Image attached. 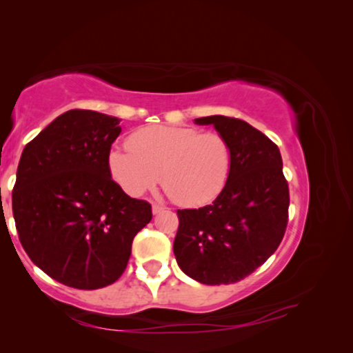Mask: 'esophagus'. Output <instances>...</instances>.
<instances>
[{
  "instance_id": "34e87169",
  "label": "esophagus",
  "mask_w": 353,
  "mask_h": 353,
  "mask_svg": "<svg viewBox=\"0 0 353 353\" xmlns=\"http://www.w3.org/2000/svg\"><path fill=\"white\" fill-rule=\"evenodd\" d=\"M163 210H165V207H163V205H160V204H152V213H154V214H157V213L163 212Z\"/></svg>"
}]
</instances>
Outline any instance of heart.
Returning a JSON list of instances; mask_svg holds the SVG:
<instances>
[{
  "label": "heart",
  "instance_id": "b5f03b06",
  "mask_svg": "<svg viewBox=\"0 0 353 353\" xmlns=\"http://www.w3.org/2000/svg\"><path fill=\"white\" fill-rule=\"evenodd\" d=\"M128 146H113L107 165L113 181L132 198L162 181L176 204L201 207L218 198L230 174L232 149L218 132L148 126L130 134Z\"/></svg>",
  "mask_w": 353,
  "mask_h": 353
}]
</instances>
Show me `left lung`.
I'll list each match as a JSON object with an SVG mask.
<instances>
[{
	"mask_svg": "<svg viewBox=\"0 0 353 353\" xmlns=\"http://www.w3.org/2000/svg\"><path fill=\"white\" fill-rule=\"evenodd\" d=\"M213 124L229 141L232 166L212 205L177 210V265L204 285L236 283L276 252L288 224L290 190L277 145L238 118L194 119Z\"/></svg>",
	"mask_w": 353,
	"mask_h": 353,
	"instance_id": "obj_1",
	"label": "left lung"
}]
</instances>
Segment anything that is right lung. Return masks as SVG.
I'll use <instances>...</instances> for the list:
<instances>
[{
    "label": "right lung",
    "mask_w": 353,
    "mask_h": 353,
    "mask_svg": "<svg viewBox=\"0 0 353 353\" xmlns=\"http://www.w3.org/2000/svg\"><path fill=\"white\" fill-rule=\"evenodd\" d=\"M119 119L93 110L62 113L23 149L12 212L23 249L51 279L98 290L121 277L151 204L113 181L107 155Z\"/></svg>",
    "instance_id": "obj_1"
}]
</instances>
